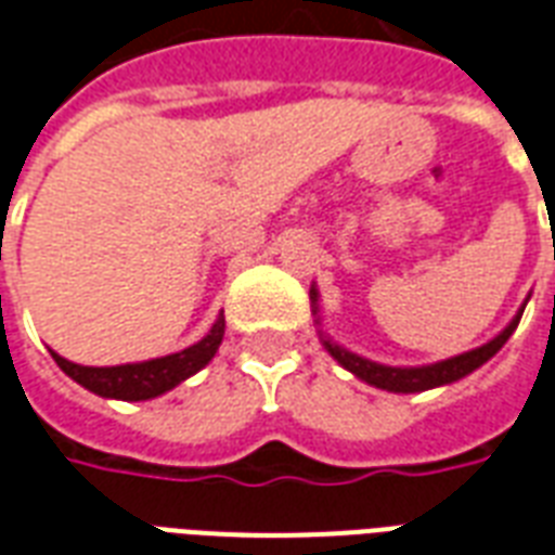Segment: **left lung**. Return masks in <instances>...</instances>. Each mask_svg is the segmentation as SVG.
Instances as JSON below:
<instances>
[{"label":"left lung","mask_w":555,"mask_h":555,"mask_svg":"<svg viewBox=\"0 0 555 555\" xmlns=\"http://www.w3.org/2000/svg\"><path fill=\"white\" fill-rule=\"evenodd\" d=\"M311 302H314V311H318V291L311 288ZM527 309V302L520 306V311L512 318L506 330L500 332L496 338H491L482 347H476L470 352H462V356H453V359L435 361V364H424V367H388V364H376L371 359H361L356 352L344 350L335 340L323 338V347L330 350V356L338 361L340 367H347L352 376H359L361 382H367L373 388H382V391L393 393H417L429 391V388H438V385H450V382H459L467 373H474L476 367H482L491 356H494L508 338L512 332L518 330L520 314Z\"/></svg>","instance_id":"obj_1"}]
</instances>
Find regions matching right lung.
Returning a JSON list of instances; mask_svg holds the SVG:
<instances>
[{
	"mask_svg": "<svg viewBox=\"0 0 555 555\" xmlns=\"http://www.w3.org/2000/svg\"><path fill=\"white\" fill-rule=\"evenodd\" d=\"M225 320L223 314L215 320L211 332L203 340H196L194 347H188L173 356H162V359L138 361V364H117V367H81L73 361L61 359L59 352H52V359L59 361V367L67 373L69 379H76L81 388L111 397V400H152L162 397L164 391L176 388L179 382L203 371L208 361L215 359L217 347L223 340Z\"/></svg>",
	"mask_w": 555,
	"mask_h": 555,
	"instance_id": "obj_1",
	"label": "right lung"
}]
</instances>
